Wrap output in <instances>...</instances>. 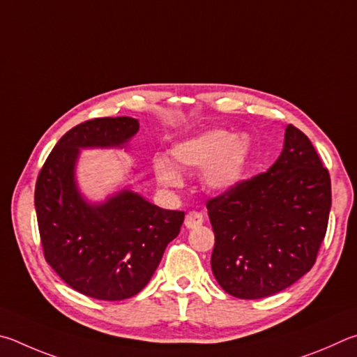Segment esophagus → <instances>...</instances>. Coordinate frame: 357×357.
Returning <instances> with one entry per match:
<instances>
[{"label": "esophagus", "mask_w": 357, "mask_h": 357, "mask_svg": "<svg viewBox=\"0 0 357 357\" xmlns=\"http://www.w3.org/2000/svg\"><path fill=\"white\" fill-rule=\"evenodd\" d=\"M204 222V216L199 211H190L188 215L185 218V226L188 229H196L199 226H202Z\"/></svg>", "instance_id": "1"}]
</instances>
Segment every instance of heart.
Returning a JSON list of instances; mask_svg holds the SVG:
<instances>
[{"instance_id": "heart-1", "label": "heart", "mask_w": 357, "mask_h": 357, "mask_svg": "<svg viewBox=\"0 0 357 357\" xmlns=\"http://www.w3.org/2000/svg\"><path fill=\"white\" fill-rule=\"evenodd\" d=\"M252 152V142L246 135H234L227 130H207L186 137L172 147V158L180 169H203L204 183L210 190L226 192L234 190L245 177ZM166 158H155V178L165 188H178L183 177Z\"/></svg>"}]
</instances>
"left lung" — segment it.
<instances>
[{"label": "left lung", "mask_w": 357, "mask_h": 357, "mask_svg": "<svg viewBox=\"0 0 357 357\" xmlns=\"http://www.w3.org/2000/svg\"><path fill=\"white\" fill-rule=\"evenodd\" d=\"M211 271L229 295L260 299L310 271L328 229L331 178L301 130L287 125L276 162L207 202Z\"/></svg>", "instance_id": "obj_1"}]
</instances>
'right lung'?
I'll use <instances>...</instances> for the list:
<instances>
[{
	"instance_id": "add662e5",
	"label": "right lung",
	"mask_w": 357,
	"mask_h": 357,
	"mask_svg": "<svg viewBox=\"0 0 357 357\" xmlns=\"http://www.w3.org/2000/svg\"><path fill=\"white\" fill-rule=\"evenodd\" d=\"M139 130L133 117H102L61 137L36 182L37 224L48 265L83 295L103 301L135 296L149 284L183 211L165 210L131 190L91 204L75 182L79 149L123 147Z\"/></svg>"
}]
</instances>
